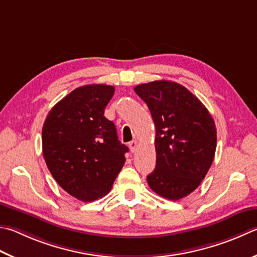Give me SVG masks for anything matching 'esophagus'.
<instances>
[{"instance_id": "1", "label": "esophagus", "mask_w": 257, "mask_h": 257, "mask_svg": "<svg viewBox=\"0 0 257 257\" xmlns=\"http://www.w3.org/2000/svg\"><path fill=\"white\" fill-rule=\"evenodd\" d=\"M129 148H130V152L135 153L136 152V148H137V141H133L129 143Z\"/></svg>"}]
</instances>
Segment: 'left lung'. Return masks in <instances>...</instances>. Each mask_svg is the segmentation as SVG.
<instances>
[{
    "mask_svg": "<svg viewBox=\"0 0 257 257\" xmlns=\"http://www.w3.org/2000/svg\"><path fill=\"white\" fill-rule=\"evenodd\" d=\"M134 90L156 128V167L147 183L158 195L176 201L207 175L216 153V124L202 102L179 83L154 81Z\"/></svg>",
    "mask_w": 257,
    "mask_h": 257,
    "instance_id": "1",
    "label": "left lung"
}]
</instances>
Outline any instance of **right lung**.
I'll return each instance as SVG.
<instances>
[{
  "label": "right lung",
  "mask_w": 257,
  "mask_h": 257,
  "mask_svg": "<svg viewBox=\"0 0 257 257\" xmlns=\"http://www.w3.org/2000/svg\"><path fill=\"white\" fill-rule=\"evenodd\" d=\"M113 94L114 86L105 84L77 87L51 108L44 122L48 170L68 194L84 202L109 192L129 151L104 116Z\"/></svg>",
  "instance_id": "add662e5"
}]
</instances>
